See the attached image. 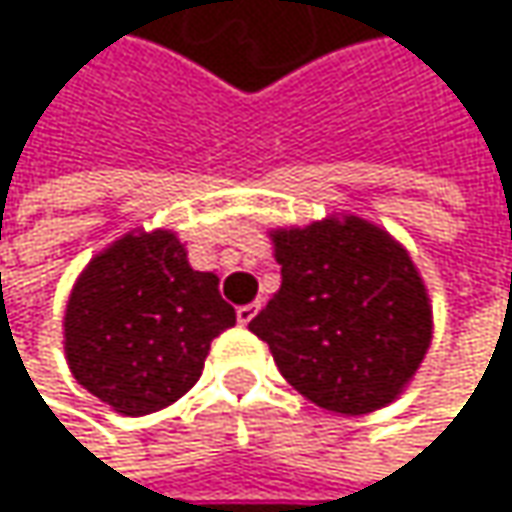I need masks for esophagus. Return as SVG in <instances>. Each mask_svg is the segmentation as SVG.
<instances>
[{"label": "esophagus", "mask_w": 512, "mask_h": 512, "mask_svg": "<svg viewBox=\"0 0 512 512\" xmlns=\"http://www.w3.org/2000/svg\"><path fill=\"white\" fill-rule=\"evenodd\" d=\"M257 311H260V305H240V308H237V320H240V326H249V323L257 317Z\"/></svg>", "instance_id": "obj_1"}]
</instances>
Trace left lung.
<instances>
[{"mask_svg": "<svg viewBox=\"0 0 512 512\" xmlns=\"http://www.w3.org/2000/svg\"><path fill=\"white\" fill-rule=\"evenodd\" d=\"M281 287L249 323L281 376L338 415H370L415 379L433 305L415 260L385 228L332 213L269 231Z\"/></svg>", "mask_w": 512, "mask_h": 512, "instance_id": "left-lung-1", "label": "left lung"}]
</instances>
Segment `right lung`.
Wrapping results in <instances>:
<instances>
[{
	"instance_id": "1",
	"label": "right lung",
	"mask_w": 512,
	"mask_h": 512,
	"mask_svg": "<svg viewBox=\"0 0 512 512\" xmlns=\"http://www.w3.org/2000/svg\"><path fill=\"white\" fill-rule=\"evenodd\" d=\"M237 323L219 278L189 266L174 231L136 228L88 260L64 308L73 379L127 418L180 400L213 338Z\"/></svg>"
}]
</instances>
